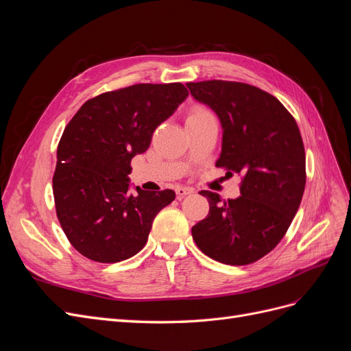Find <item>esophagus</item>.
<instances>
[{"instance_id": "obj_1", "label": "esophagus", "mask_w": 351, "mask_h": 351, "mask_svg": "<svg viewBox=\"0 0 351 351\" xmlns=\"http://www.w3.org/2000/svg\"><path fill=\"white\" fill-rule=\"evenodd\" d=\"M193 192H195L193 187L178 186V187L176 189V193H177V197H178V199H180V197H184V196H187V195H192Z\"/></svg>"}]
</instances>
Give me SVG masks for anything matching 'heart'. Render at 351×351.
<instances>
[{"label":"heart","mask_w":351,"mask_h":351,"mask_svg":"<svg viewBox=\"0 0 351 351\" xmlns=\"http://www.w3.org/2000/svg\"><path fill=\"white\" fill-rule=\"evenodd\" d=\"M205 115H210V112L206 111V110L196 108V110H193L192 112H190V115L187 117V120H189V119H196V117H205Z\"/></svg>","instance_id":"obj_1"}]
</instances>
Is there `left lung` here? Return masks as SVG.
Instances as JSON below:
<instances>
[{
	"instance_id": "left-lung-1",
	"label": "left lung",
	"mask_w": 351,
	"mask_h": 351,
	"mask_svg": "<svg viewBox=\"0 0 351 351\" xmlns=\"http://www.w3.org/2000/svg\"><path fill=\"white\" fill-rule=\"evenodd\" d=\"M186 86L221 121L217 167L243 174L237 199L222 202L202 190L209 214L192 228L193 240L221 263H253L281 241L300 206L306 184L300 130L277 98L252 84L205 80Z\"/></svg>"
}]
</instances>
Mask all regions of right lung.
I'll use <instances>...</instances> for the list:
<instances>
[{
	"label": "right lung",
	"instance_id": "obj_1",
	"mask_svg": "<svg viewBox=\"0 0 351 351\" xmlns=\"http://www.w3.org/2000/svg\"><path fill=\"white\" fill-rule=\"evenodd\" d=\"M187 95L182 83L133 84L86 101L67 124L52 189L62 231L83 256L114 263L143 249L156 214L176 193H133L130 162Z\"/></svg>",
	"mask_w": 351,
	"mask_h": 351
}]
</instances>
